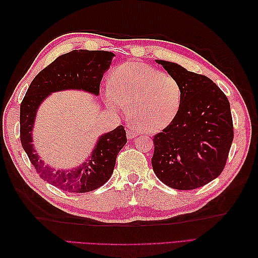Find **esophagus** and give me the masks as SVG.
I'll return each mask as SVG.
<instances>
[{
    "label": "esophagus",
    "instance_id": "obj_1",
    "mask_svg": "<svg viewBox=\"0 0 258 258\" xmlns=\"http://www.w3.org/2000/svg\"><path fill=\"white\" fill-rule=\"evenodd\" d=\"M136 136H138V132H136L135 130L130 128V130L127 131V139H128V140H133L134 138H136Z\"/></svg>",
    "mask_w": 258,
    "mask_h": 258
}]
</instances>
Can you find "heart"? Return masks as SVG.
Masks as SVG:
<instances>
[{
    "mask_svg": "<svg viewBox=\"0 0 258 258\" xmlns=\"http://www.w3.org/2000/svg\"><path fill=\"white\" fill-rule=\"evenodd\" d=\"M104 98L115 112L130 107V117L140 132L154 134L166 128L177 116L183 89L173 75L132 61L113 71Z\"/></svg>",
    "mask_w": 258,
    "mask_h": 258,
    "instance_id": "1",
    "label": "heart"
}]
</instances>
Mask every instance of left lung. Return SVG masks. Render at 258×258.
Wrapping results in <instances>:
<instances>
[{"instance_id": "left-lung-1", "label": "left lung", "mask_w": 258, "mask_h": 258, "mask_svg": "<svg viewBox=\"0 0 258 258\" xmlns=\"http://www.w3.org/2000/svg\"><path fill=\"white\" fill-rule=\"evenodd\" d=\"M182 85L177 116L154 136L152 166L158 179L175 189H195L220 176L233 143L231 105L204 75L156 59Z\"/></svg>"}]
</instances>
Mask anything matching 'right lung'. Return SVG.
<instances>
[{"instance_id":"right-lung-1","label":"right lung","mask_w":258,"mask_h":258,"mask_svg":"<svg viewBox=\"0 0 258 258\" xmlns=\"http://www.w3.org/2000/svg\"><path fill=\"white\" fill-rule=\"evenodd\" d=\"M115 54L106 51L74 50L58 56L38 73L27 89L20 107L21 143L33 166L47 183L71 193H86L105 184L112 176L118 152L127 142L123 125L98 136L90 156L73 168L45 164L33 143V130L41 104L52 93L83 91L98 96L104 73Z\"/></svg>"}]
</instances>
